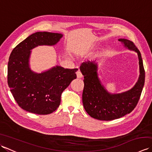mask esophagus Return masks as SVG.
Wrapping results in <instances>:
<instances>
[{
	"label": "esophagus",
	"instance_id": "1",
	"mask_svg": "<svg viewBox=\"0 0 152 152\" xmlns=\"http://www.w3.org/2000/svg\"><path fill=\"white\" fill-rule=\"evenodd\" d=\"M76 75H77V78H82V77H83L82 74V72H80V70L77 71V72H76Z\"/></svg>",
	"mask_w": 152,
	"mask_h": 152
}]
</instances>
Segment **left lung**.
Returning a JSON list of instances; mask_svg holds the SVG:
<instances>
[{"label": "left lung", "mask_w": 152, "mask_h": 152, "mask_svg": "<svg viewBox=\"0 0 152 152\" xmlns=\"http://www.w3.org/2000/svg\"><path fill=\"white\" fill-rule=\"evenodd\" d=\"M118 40L125 48L138 55L139 77L134 86L128 91L112 93L106 89L98 74L96 61L83 62L80 66L84 76L82 102L86 112L91 117L102 121H111L129 114L139 101L145 82V71L140 51L133 42L125 38Z\"/></svg>", "instance_id": "1"}]
</instances>
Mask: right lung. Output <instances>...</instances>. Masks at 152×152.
Here are the masks:
<instances>
[{
	"mask_svg": "<svg viewBox=\"0 0 152 152\" xmlns=\"http://www.w3.org/2000/svg\"><path fill=\"white\" fill-rule=\"evenodd\" d=\"M63 34L37 32L19 43L9 57L8 84L20 107L34 114H49L61 103V93L76 78L78 69H69L56 65L42 72L32 70V50L38 46L56 45Z\"/></svg>",
	"mask_w": 152,
	"mask_h": 152,
	"instance_id": "obj_1",
	"label": "right lung"
}]
</instances>
